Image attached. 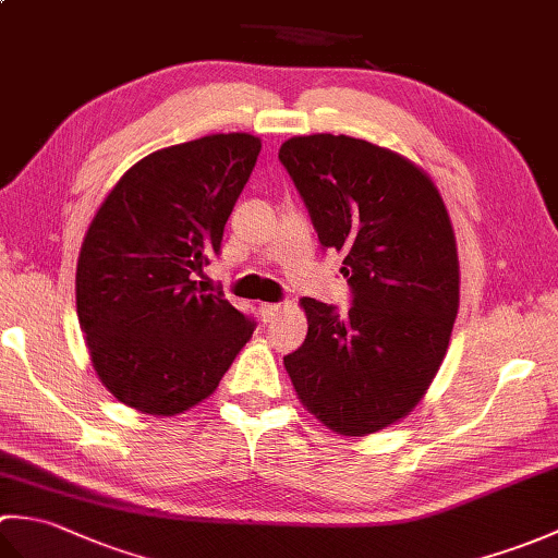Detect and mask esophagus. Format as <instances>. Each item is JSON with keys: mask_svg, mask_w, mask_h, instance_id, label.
<instances>
[{"mask_svg": "<svg viewBox=\"0 0 558 558\" xmlns=\"http://www.w3.org/2000/svg\"><path fill=\"white\" fill-rule=\"evenodd\" d=\"M280 312H282L280 304H268V302L258 304V316H260V322H264V324H270L272 318H278Z\"/></svg>", "mask_w": 558, "mask_h": 558, "instance_id": "34e87169", "label": "esophagus"}]
</instances>
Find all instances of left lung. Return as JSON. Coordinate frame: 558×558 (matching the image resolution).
Masks as SVG:
<instances>
[{
    "label": "left lung",
    "instance_id": "8db88e82",
    "mask_svg": "<svg viewBox=\"0 0 558 558\" xmlns=\"http://www.w3.org/2000/svg\"><path fill=\"white\" fill-rule=\"evenodd\" d=\"M278 158L352 290L348 314L300 300L310 330L282 362L328 429L374 434L412 412L444 362L460 300L453 225L429 174L369 141L294 136Z\"/></svg>",
    "mask_w": 558,
    "mask_h": 558
}]
</instances>
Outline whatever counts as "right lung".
I'll return each instance as SVG.
<instances>
[{
	"mask_svg": "<svg viewBox=\"0 0 558 558\" xmlns=\"http://www.w3.org/2000/svg\"><path fill=\"white\" fill-rule=\"evenodd\" d=\"M258 150L252 134H213L150 153L83 236L78 324L93 369L124 405L158 417L198 405L252 338V318L194 276L220 252Z\"/></svg>",
	"mask_w": 558,
	"mask_h": 558,
	"instance_id": "obj_1",
	"label": "right lung"
}]
</instances>
